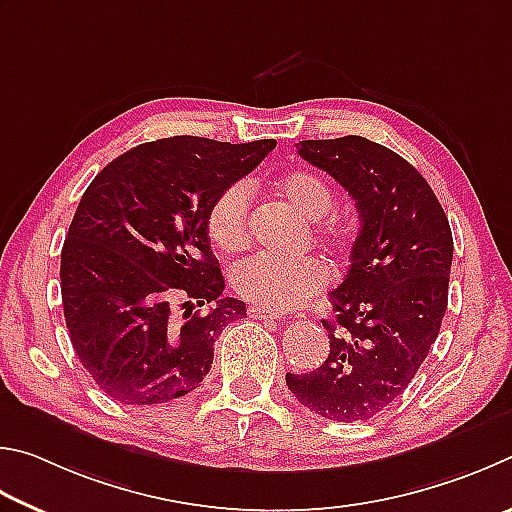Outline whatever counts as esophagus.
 <instances>
[{
	"label": "esophagus",
	"instance_id": "34e87169",
	"mask_svg": "<svg viewBox=\"0 0 512 512\" xmlns=\"http://www.w3.org/2000/svg\"><path fill=\"white\" fill-rule=\"evenodd\" d=\"M247 315L251 319H270V321H283L281 315H276L272 310H265V308H256V306H249L247 308Z\"/></svg>",
	"mask_w": 512,
	"mask_h": 512
}]
</instances>
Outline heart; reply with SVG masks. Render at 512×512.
I'll return each instance as SVG.
<instances>
[{"instance_id":"obj_1","label":"heart","mask_w":512,"mask_h":512,"mask_svg":"<svg viewBox=\"0 0 512 512\" xmlns=\"http://www.w3.org/2000/svg\"><path fill=\"white\" fill-rule=\"evenodd\" d=\"M272 188L285 204L312 222L326 218L335 202L324 179L308 170H290L274 177ZM249 197L251 191L245 182H233L224 186L206 209L204 231L218 254L227 256L245 249L249 240ZM321 233L326 245L342 254L348 245V233L337 227H326ZM229 283L240 299L267 310L285 312L303 306L310 297L324 290L328 272L315 258L285 263L256 254L231 265Z\"/></svg>"}]
</instances>
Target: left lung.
I'll use <instances>...</instances> for the list:
<instances>
[{
	"mask_svg": "<svg viewBox=\"0 0 512 512\" xmlns=\"http://www.w3.org/2000/svg\"><path fill=\"white\" fill-rule=\"evenodd\" d=\"M299 155L342 184L360 213L351 267L328 294L330 353L317 371L288 373L303 407L337 423L369 420L414 380L447 308L454 242L425 177L364 137L308 139Z\"/></svg>",
	"mask_w": 512,
	"mask_h": 512,
	"instance_id": "1",
	"label": "left lung"
}]
</instances>
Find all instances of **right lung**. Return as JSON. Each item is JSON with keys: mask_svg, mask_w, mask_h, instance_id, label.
Wrapping results in <instances>:
<instances>
[{"mask_svg": "<svg viewBox=\"0 0 512 512\" xmlns=\"http://www.w3.org/2000/svg\"><path fill=\"white\" fill-rule=\"evenodd\" d=\"M274 146L159 139L123 152L87 186L62 245L60 288L71 344L105 396L161 405L211 371L215 339L247 310L222 297L204 215ZM204 302L212 308L200 316Z\"/></svg>", "mask_w": 512, "mask_h": 512, "instance_id": "obj_1", "label": "right lung"}]
</instances>
